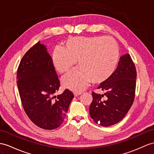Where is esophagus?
Here are the masks:
<instances>
[{"label":"esophagus","instance_id":"34e87169","mask_svg":"<svg viewBox=\"0 0 154 154\" xmlns=\"http://www.w3.org/2000/svg\"><path fill=\"white\" fill-rule=\"evenodd\" d=\"M82 94V93H74V97H78V96H79V95H80Z\"/></svg>","mask_w":154,"mask_h":154}]
</instances>
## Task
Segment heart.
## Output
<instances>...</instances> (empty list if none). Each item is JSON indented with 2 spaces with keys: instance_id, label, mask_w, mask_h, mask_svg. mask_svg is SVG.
<instances>
[{
  "instance_id": "b5f03b06",
  "label": "heart",
  "mask_w": 154,
  "mask_h": 154,
  "mask_svg": "<svg viewBox=\"0 0 154 154\" xmlns=\"http://www.w3.org/2000/svg\"><path fill=\"white\" fill-rule=\"evenodd\" d=\"M63 48H56L52 54L54 67L59 73L68 71L78 62L79 68L63 76V87L81 92L92 82L102 83L112 76L119 60L117 42L111 37H72Z\"/></svg>"
}]
</instances>
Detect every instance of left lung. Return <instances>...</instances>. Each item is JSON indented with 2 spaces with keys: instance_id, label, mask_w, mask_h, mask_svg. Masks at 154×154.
Instances as JSON below:
<instances>
[{
  "instance_id": "8db88e82",
  "label": "left lung",
  "mask_w": 154,
  "mask_h": 154,
  "mask_svg": "<svg viewBox=\"0 0 154 154\" xmlns=\"http://www.w3.org/2000/svg\"><path fill=\"white\" fill-rule=\"evenodd\" d=\"M136 79L137 70L132 59L128 54L123 55L112 76L98 87L105 91L104 95L92 93L89 114L93 121L104 127L120 122L133 103Z\"/></svg>"
}]
</instances>
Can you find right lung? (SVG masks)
Masks as SVG:
<instances>
[{
	"label": "right lung",
	"instance_id": "right-lung-1",
	"mask_svg": "<svg viewBox=\"0 0 154 154\" xmlns=\"http://www.w3.org/2000/svg\"><path fill=\"white\" fill-rule=\"evenodd\" d=\"M17 79L22 105L29 119L44 129L61 125L74 95L65 89L62 94L52 97L59 90L60 82L51 56L40 42L30 48L21 60Z\"/></svg>",
	"mask_w": 154,
	"mask_h": 154
}]
</instances>
